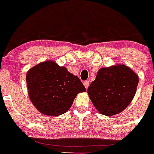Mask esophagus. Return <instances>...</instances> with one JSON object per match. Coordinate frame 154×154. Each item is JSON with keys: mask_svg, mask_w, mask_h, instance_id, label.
Wrapping results in <instances>:
<instances>
[{"mask_svg": "<svg viewBox=\"0 0 154 154\" xmlns=\"http://www.w3.org/2000/svg\"><path fill=\"white\" fill-rule=\"evenodd\" d=\"M83 85H84V86L85 87V89H88V87H89V81H85L83 82Z\"/></svg>", "mask_w": 154, "mask_h": 154, "instance_id": "1", "label": "esophagus"}]
</instances>
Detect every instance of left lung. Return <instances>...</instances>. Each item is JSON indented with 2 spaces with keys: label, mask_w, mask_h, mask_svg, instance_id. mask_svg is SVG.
Here are the masks:
<instances>
[{
  "label": "left lung",
  "mask_w": 154,
  "mask_h": 154,
  "mask_svg": "<svg viewBox=\"0 0 154 154\" xmlns=\"http://www.w3.org/2000/svg\"><path fill=\"white\" fill-rule=\"evenodd\" d=\"M138 82L137 73L120 64L99 69L87 92L96 109L110 116L123 112L130 104Z\"/></svg>",
  "instance_id": "8db88e82"
}]
</instances>
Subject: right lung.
<instances>
[{
    "instance_id": "add662e5",
    "label": "right lung",
    "mask_w": 154,
    "mask_h": 154,
    "mask_svg": "<svg viewBox=\"0 0 154 154\" xmlns=\"http://www.w3.org/2000/svg\"><path fill=\"white\" fill-rule=\"evenodd\" d=\"M28 96L41 113L59 116L66 112L85 88L79 79L53 61L41 62L28 71Z\"/></svg>"
}]
</instances>
